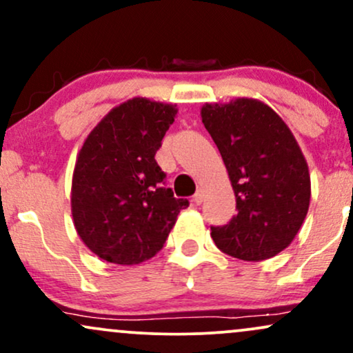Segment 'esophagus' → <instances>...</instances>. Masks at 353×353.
Instances as JSON below:
<instances>
[{
	"label": "esophagus",
	"instance_id": "34e87169",
	"mask_svg": "<svg viewBox=\"0 0 353 353\" xmlns=\"http://www.w3.org/2000/svg\"><path fill=\"white\" fill-rule=\"evenodd\" d=\"M204 197H205L204 189H199L196 192V196H194V202H196V204H202V202H204Z\"/></svg>",
	"mask_w": 353,
	"mask_h": 353
}]
</instances>
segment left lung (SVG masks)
<instances>
[{"label":"left lung","mask_w":353,"mask_h":353,"mask_svg":"<svg viewBox=\"0 0 353 353\" xmlns=\"http://www.w3.org/2000/svg\"><path fill=\"white\" fill-rule=\"evenodd\" d=\"M202 123L236 194L237 214L210 228L222 252L242 261L274 257L290 245L310 204V174L289 125L262 101L205 103Z\"/></svg>","instance_id":"obj_1"}]
</instances>
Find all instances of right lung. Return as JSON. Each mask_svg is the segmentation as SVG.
<instances>
[{
	"instance_id": "1",
	"label": "right lung",
	"mask_w": 353,
	"mask_h": 353,
	"mask_svg": "<svg viewBox=\"0 0 353 353\" xmlns=\"http://www.w3.org/2000/svg\"><path fill=\"white\" fill-rule=\"evenodd\" d=\"M176 104L132 98L89 132L76 159L71 212L84 245L103 261L134 265L163 249L188 199L164 188L154 159Z\"/></svg>"
}]
</instances>
